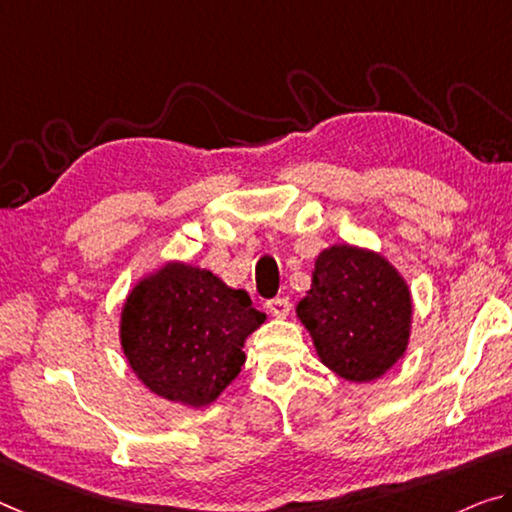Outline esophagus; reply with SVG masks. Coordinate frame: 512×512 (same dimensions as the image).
<instances>
[{
  "instance_id": "esophagus-1",
  "label": "esophagus",
  "mask_w": 512,
  "mask_h": 512,
  "mask_svg": "<svg viewBox=\"0 0 512 512\" xmlns=\"http://www.w3.org/2000/svg\"><path fill=\"white\" fill-rule=\"evenodd\" d=\"M267 311H270L274 318H286L290 313V300L288 297H274V300L267 302Z\"/></svg>"
}]
</instances>
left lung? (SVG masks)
<instances>
[{
	"instance_id": "8db88e82",
	"label": "left lung",
	"mask_w": 512,
	"mask_h": 512,
	"mask_svg": "<svg viewBox=\"0 0 512 512\" xmlns=\"http://www.w3.org/2000/svg\"><path fill=\"white\" fill-rule=\"evenodd\" d=\"M295 311L322 364L350 382L382 377L410 341V288L371 249L334 245L322 251L311 290Z\"/></svg>"
}]
</instances>
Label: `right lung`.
<instances>
[{"instance_id": "add662e5", "label": "right lung", "mask_w": 512, "mask_h": 512, "mask_svg": "<svg viewBox=\"0 0 512 512\" xmlns=\"http://www.w3.org/2000/svg\"><path fill=\"white\" fill-rule=\"evenodd\" d=\"M263 322L245 290L176 261L132 288L121 311V348L157 396L206 407L238 377L247 336Z\"/></svg>"}]
</instances>
